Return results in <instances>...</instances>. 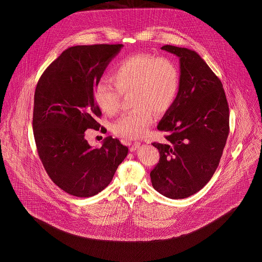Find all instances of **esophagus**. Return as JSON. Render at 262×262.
<instances>
[{"label":"esophagus","instance_id":"34e87169","mask_svg":"<svg viewBox=\"0 0 262 262\" xmlns=\"http://www.w3.org/2000/svg\"><path fill=\"white\" fill-rule=\"evenodd\" d=\"M139 146H140V143H139V142L130 143V144H129V150H130L132 152H134V151H136L137 148H139Z\"/></svg>","mask_w":262,"mask_h":262}]
</instances>
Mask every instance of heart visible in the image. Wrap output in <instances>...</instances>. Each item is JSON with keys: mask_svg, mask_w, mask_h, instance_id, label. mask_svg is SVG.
<instances>
[{"mask_svg": "<svg viewBox=\"0 0 262 262\" xmlns=\"http://www.w3.org/2000/svg\"><path fill=\"white\" fill-rule=\"evenodd\" d=\"M110 79L116 88L101 80L94 89V99L103 112L112 116L120 109L122 95H132L135 110L113 125L118 137L127 139L144 137L153 123V111L166 112L173 105L180 88L177 64L169 58L147 54L128 56L120 61L113 68Z\"/></svg>", "mask_w": 262, "mask_h": 262, "instance_id": "1", "label": "heart"}]
</instances>
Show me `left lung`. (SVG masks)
Here are the masks:
<instances>
[{"label":"left lung","instance_id":"left-lung-1","mask_svg":"<svg viewBox=\"0 0 262 262\" xmlns=\"http://www.w3.org/2000/svg\"><path fill=\"white\" fill-rule=\"evenodd\" d=\"M180 59V88L157 128L167 132L150 172L153 187L172 200L200 191L215 173L229 135V106L220 79L195 51L165 45Z\"/></svg>","mask_w":262,"mask_h":262}]
</instances>
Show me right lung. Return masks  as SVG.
<instances>
[{
	"mask_svg": "<svg viewBox=\"0 0 262 262\" xmlns=\"http://www.w3.org/2000/svg\"><path fill=\"white\" fill-rule=\"evenodd\" d=\"M123 46L70 47L45 70L35 89L32 124L39 157L51 180L77 198L93 196L107 187L128 152L112 137L93 148L84 134L99 130L94 88Z\"/></svg>",
	"mask_w": 262,
	"mask_h": 262,
	"instance_id": "1",
	"label": "right lung"
}]
</instances>
